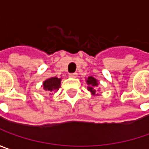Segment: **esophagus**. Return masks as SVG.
I'll return each mask as SVG.
<instances>
[{"mask_svg": "<svg viewBox=\"0 0 149 149\" xmlns=\"http://www.w3.org/2000/svg\"><path fill=\"white\" fill-rule=\"evenodd\" d=\"M70 77H77V72H73V73H70L69 74Z\"/></svg>", "mask_w": 149, "mask_h": 149, "instance_id": "34e87169", "label": "esophagus"}]
</instances>
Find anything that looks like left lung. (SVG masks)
Segmentation results:
<instances>
[{
    "instance_id": "left-lung-1",
    "label": "left lung",
    "mask_w": 149,
    "mask_h": 149,
    "mask_svg": "<svg viewBox=\"0 0 149 149\" xmlns=\"http://www.w3.org/2000/svg\"><path fill=\"white\" fill-rule=\"evenodd\" d=\"M87 82L88 85H90V87H88V90L92 93V94H95V92H96V90L93 89L94 87H96V86H97V81L93 77H88V78L87 79Z\"/></svg>"
}]
</instances>
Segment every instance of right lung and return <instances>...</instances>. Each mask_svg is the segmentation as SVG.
<instances>
[{
	"label": "right lung",
	"mask_w": 149,
	"mask_h": 149,
	"mask_svg": "<svg viewBox=\"0 0 149 149\" xmlns=\"http://www.w3.org/2000/svg\"><path fill=\"white\" fill-rule=\"evenodd\" d=\"M60 84H61V79L57 77H51L43 82V87L46 91L52 92L57 90L60 87Z\"/></svg>",
	"instance_id": "add662e5"
}]
</instances>
